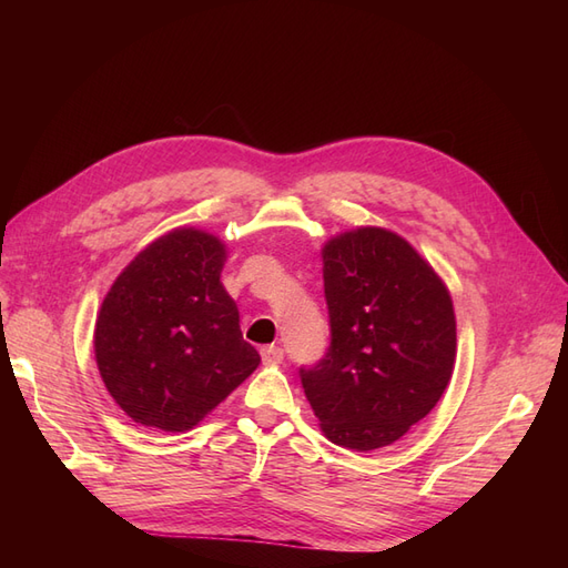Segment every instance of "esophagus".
Here are the masks:
<instances>
[{
	"instance_id": "1",
	"label": "esophagus",
	"mask_w": 568,
	"mask_h": 568,
	"mask_svg": "<svg viewBox=\"0 0 568 568\" xmlns=\"http://www.w3.org/2000/svg\"><path fill=\"white\" fill-rule=\"evenodd\" d=\"M261 355H263V363L265 365H280L282 359H284V351L280 346H265L261 351Z\"/></svg>"
}]
</instances>
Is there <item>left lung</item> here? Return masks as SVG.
I'll return each instance as SVG.
<instances>
[{
	"mask_svg": "<svg viewBox=\"0 0 568 568\" xmlns=\"http://www.w3.org/2000/svg\"><path fill=\"white\" fill-rule=\"evenodd\" d=\"M332 346L301 369L322 434L367 453L403 438L448 388L457 355L450 291L417 248L357 227L322 248Z\"/></svg>",
	"mask_w": 568,
	"mask_h": 568,
	"instance_id": "1",
	"label": "left lung"
}]
</instances>
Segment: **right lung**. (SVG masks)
I'll list each match as a JSON object with an SVG mask.
<instances>
[{
  "label": "right lung",
  "instance_id": "right-lung-1",
  "mask_svg": "<svg viewBox=\"0 0 568 568\" xmlns=\"http://www.w3.org/2000/svg\"><path fill=\"white\" fill-rule=\"evenodd\" d=\"M225 261L220 236L178 227L136 253L109 288L94 357L111 398L136 424L184 434L261 365L220 282Z\"/></svg>",
  "mask_w": 568,
  "mask_h": 568
}]
</instances>
